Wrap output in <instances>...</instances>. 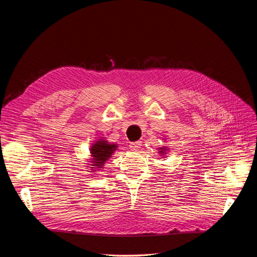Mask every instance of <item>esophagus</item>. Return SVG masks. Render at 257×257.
<instances>
[{"instance_id":"obj_1","label":"esophagus","mask_w":257,"mask_h":257,"mask_svg":"<svg viewBox=\"0 0 257 257\" xmlns=\"http://www.w3.org/2000/svg\"><path fill=\"white\" fill-rule=\"evenodd\" d=\"M141 147H142V142H134V143L130 144L131 150H133V151L139 150V148H141Z\"/></svg>"}]
</instances>
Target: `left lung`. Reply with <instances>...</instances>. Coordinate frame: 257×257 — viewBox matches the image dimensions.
Segmentation results:
<instances>
[{
    "label": "left lung",
    "mask_w": 257,
    "mask_h": 257,
    "mask_svg": "<svg viewBox=\"0 0 257 257\" xmlns=\"http://www.w3.org/2000/svg\"><path fill=\"white\" fill-rule=\"evenodd\" d=\"M167 151H168V148L167 147H161V148H159V153L161 154V155H166V153H167Z\"/></svg>",
    "instance_id": "left-lung-1"
}]
</instances>
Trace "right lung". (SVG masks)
<instances>
[{
	"label": "right lung",
	"instance_id": "obj_1",
	"mask_svg": "<svg viewBox=\"0 0 257 257\" xmlns=\"http://www.w3.org/2000/svg\"><path fill=\"white\" fill-rule=\"evenodd\" d=\"M116 148H118V145L110 144L104 137L97 138V141L93 143L90 148L91 158L88 161L90 173L95 174L97 170L102 169L105 163L111 158Z\"/></svg>",
	"mask_w": 257,
	"mask_h": 257
}]
</instances>
